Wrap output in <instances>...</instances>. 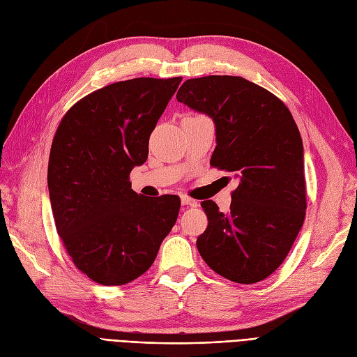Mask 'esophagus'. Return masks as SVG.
I'll return each instance as SVG.
<instances>
[{
    "mask_svg": "<svg viewBox=\"0 0 357 357\" xmlns=\"http://www.w3.org/2000/svg\"><path fill=\"white\" fill-rule=\"evenodd\" d=\"M180 199H181V204H183V205H190V207H195V205H197V201H195V199H192V198H189V197H186V195H183Z\"/></svg>",
    "mask_w": 357,
    "mask_h": 357,
    "instance_id": "34e87169",
    "label": "esophagus"
}]
</instances>
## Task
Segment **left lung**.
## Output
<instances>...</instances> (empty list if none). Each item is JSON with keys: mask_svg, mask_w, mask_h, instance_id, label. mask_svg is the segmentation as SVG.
<instances>
[{"mask_svg": "<svg viewBox=\"0 0 357 357\" xmlns=\"http://www.w3.org/2000/svg\"><path fill=\"white\" fill-rule=\"evenodd\" d=\"M177 101L211 119L210 164L240 181L228 213L211 199L201 202L208 226L198 236V252L234 283L261 282L283 264L305 219L299 129L275 95L235 75L189 79Z\"/></svg>", "mask_w": 357, "mask_h": 357, "instance_id": "obj_1", "label": "left lung"}]
</instances>
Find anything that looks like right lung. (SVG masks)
I'll use <instances>...</instances> for the list:
<instances>
[{"label":"right lung","mask_w":357,"mask_h":357,"mask_svg":"<svg viewBox=\"0 0 357 357\" xmlns=\"http://www.w3.org/2000/svg\"><path fill=\"white\" fill-rule=\"evenodd\" d=\"M181 77L131 79L84 96L53 138L47 186L56 231L74 265L93 282L122 286L144 274L174 226L176 195L146 198L129 172Z\"/></svg>","instance_id":"1"}]
</instances>
